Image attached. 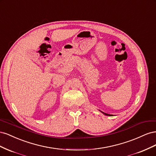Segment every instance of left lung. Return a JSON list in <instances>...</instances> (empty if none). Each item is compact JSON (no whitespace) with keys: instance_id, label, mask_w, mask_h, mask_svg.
I'll return each mask as SVG.
<instances>
[{"instance_id":"obj_1","label":"left lung","mask_w":156,"mask_h":156,"mask_svg":"<svg viewBox=\"0 0 156 156\" xmlns=\"http://www.w3.org/2000/svg\"><path fill=\"white\" fill-rule=\"evenodd\" d=\"M102 113H103V114H104L105 115H107V116H112L111 115H108V114H107V113H105V112H101Z\"/></svg>"}]
</instances>
